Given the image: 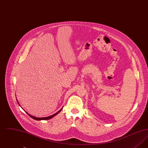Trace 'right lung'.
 Listing matches in <instances>:
<instances>
[{"mask_svg":"<svg viewBox=\"0 0 148 148\" xmlns=\"http://www.w3.org/2000/svg\"><path fill=\"white\" fill-rule=\"evenodd\" d=\"M19 104V103H18ZM62 110V108L59 111V112H58L57 113H56V114H53V115H51V116H47V117H44V118H36V117H34V116H32V115H30V114H29L28 113H27L32 118H33V119H34L36 120H48L50 119H51V118H52L53 117H54L55 115H56V114H58V113H59L61 110Z\"/></svg>","mask_w":148,"mask_h":148,"instance_id":"right-lung-1","label":"right lung"}]
</instances>
